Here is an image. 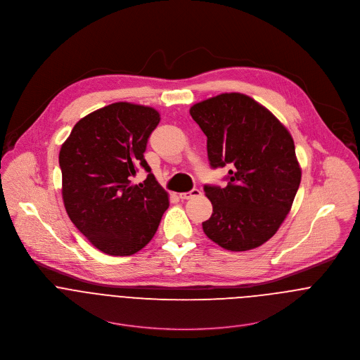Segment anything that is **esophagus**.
Segmentation results:
<instances>
[{
    "label": "esophagus",
    "instance_id": "esophagus-1",
    "mask_svg": "<svg viewBox=\"0 0 360 360\" xmlns=\"http://www.w3.org/2000/svg\"><path fill=\"white\" fill-rule=\"evenodd\" d=\"M200 195H201V191H200L198 188H194V190H191L190 193H181V194H179L180 200H191V198H195V197H200Z\"/></svg>",
    "mask_w": 360,
    "mask_h": 360
}]
</instances>
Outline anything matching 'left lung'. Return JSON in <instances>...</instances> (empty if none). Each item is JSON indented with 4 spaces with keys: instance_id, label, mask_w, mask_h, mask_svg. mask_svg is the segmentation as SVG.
Wrapping results in <instances>:
<instances>
[{
    "instance_id": "obj_1",
    "label": "left lung",
    "mask_w": 360,
    "mask_h": 360,
    "mask_svg": "<svg viewBox=\"0 0 360 360\" xmlns=\"http://www.w3.org/2000/svg\"><path fill=\"white\" fill-rule=\"evenodd\" d=\"M190 115L206 136L210 166L231 165L224 188L205 186L213 206L202 223L207 238L227 251H250L270 240L291 210L301 166L287 127L241 93L194 103Z\"/></svg>"
}]
</instances>
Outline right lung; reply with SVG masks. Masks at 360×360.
I'll use <instances>...</instances> for the list:
<instances>
[{"instance_id": "right-lung-1", "label": "right lung", "mask_w": 360, "mask_h": 360, "mask_svg": "<svg viewBox=\"0 0 360 360\" xmlns=\"http://www.w3.org/2000/svg\"><path fill=\"white\" fill-rule=\"evenodd\" d=\"M160 120L144 105L115 103L80 119L59 151L63 205L77 230L103 254L129 257L155 236L169 195L144 153ZM140 167L144 184L131 177Z\"/></svg>"}]
</instances>
